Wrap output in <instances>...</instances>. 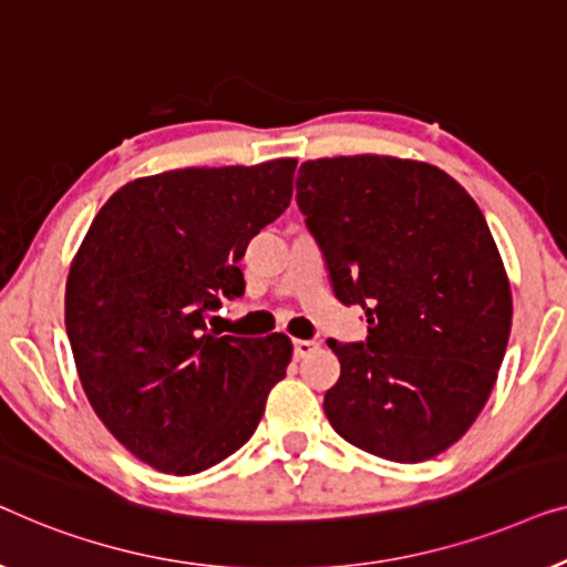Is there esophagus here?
Segmentation results:
<instances>
[{
  "mask_svg": "<svg viewBox=\"0 0 567 567\" xmlns=\"http://www.w3.org/2000/svg\"><path fill=\"white\" fill-rule=\"evenodd\" d=\"M318 347H321V344H318V341H313V339H295L292 341V352H295V357H298V360H302V357H310Z\"/></svg>",
  "mask_w": 567,
  "mask_h": 567,
  "instance_id": "esophagus-1",
  "label": "esophagus"
}]
</instances>
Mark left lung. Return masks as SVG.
I'll return each instance as SVG.
<instances>
[{"label":"left lung","mask_w":567,"mask_h":567,"mask_svg":"<svg viewBox=\"0 0 567 567\" xmlns=\"http://www.w3.org/2000/svg\"><path fill=\"white\" fill-rule=\"evenodd\" d=\"M295 187L333 295L370 323L360 344L329 339L341 374L326 416L374 457H436L483 411L512 333L481 207L446 172L395 156L316 158Z\"/></svg>","instance_id":"left-lung-1"}]
</instances>
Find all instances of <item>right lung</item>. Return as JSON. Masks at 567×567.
I'll return each instance as SVG.
<instances>
[{
  "label": "right lung",
  "mask_w": 567,
  "mask_h": 567,
  "mask_svg": "<svg viewBox=\"0 0 567 567\" xmlns=\"http://www.w3.org/2000/svg\"><path fill=\"white\" fill-rule=\"evenodd\" d=\"M295 158L127 182L71 261L66 333L94 413L172 475L218 465L257 432L292 344L218 337L205 316L244 295L246 246L292 197Z\"/></svg>",
  "instance_id": "1"
}]
</instances>
